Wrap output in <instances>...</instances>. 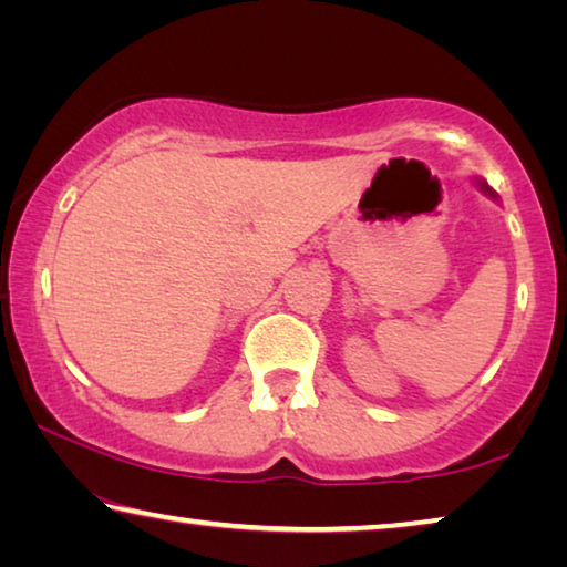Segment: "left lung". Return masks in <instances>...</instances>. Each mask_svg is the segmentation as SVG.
Returning a JSON list of instances; mask_svg holds the SVG:
<instances>
[{"label":"left lung","mask_w":567,"mask_h":567,"mask_svg":"<svg viewBox=\"0 0 567 567\" xmlns=\"http://www.w3.org/2000/svg\"><path fill=\"white\" fill-rule=\"evenodd\" d=\"M485 189H487V192H491V187H485ZM491 195H493V192H491Z\"/></svg>","instance_id":"left-lung-1"}]
</instances>
